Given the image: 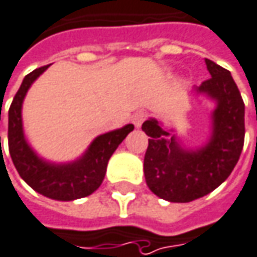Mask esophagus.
<instances>
[{
	"label": "esophagus",
	"mask_w": 257,
	"mask_h": 257,
	"mask_svg": "<svg viewBox=\"0 0 257 257\" xmlns=\"http://www.w3.org/2000/svg\"><path fill=\"white\" fill-rule=\"evenodd\" d=\"M147 117V113L146 111H139V113H136L134 116H133V123L136 127H141L143 124V121L146 120Z\"/></svg>",
	"instance_id": "esophagus-1"
}]
</instances>
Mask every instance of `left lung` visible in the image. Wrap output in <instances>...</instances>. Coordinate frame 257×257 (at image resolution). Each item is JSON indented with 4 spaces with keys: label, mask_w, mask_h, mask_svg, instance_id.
<instances>
[{
    "label": "left lung",
    "mask_w": 257,
    "mask_h": 257,
    "mask_svg": "<svg viewBox=\"0 0 257 257\" xmlns=\"http://www.w3.org/2000/svg\"><path fill=\"white\" fill-rule=\"evenodd\" d=\"M211 78L194 86L215 103L210 114V134L203 146L187 148L157 118L143 123L150 137L144 157L147 186L171 203H189L217 189L231 175L245 140V105L231 72L206 58Z\"/></svg>",
    "instance_id": "left-lung-1"
}]
</instances>
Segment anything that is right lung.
<instances>
[{
	"instance_id": "right-lung-1",
	"label": "right lung",
	"mask_w": 257,
	"mask_h": 257,
	"mask_svg": "<svg viewBox=\"0 0 257 257\" xmlns=\"http://www.w3.org/2000/svg\"><path fill=\"white\" fill-rule=\"evenodd\" d=\"M47 68L49 65H44L28 74L18 89L8 111V146L19 176L33 190L49 199L71 201L89 196L102 185L109 159L134 125L100 134L81 157L70 162H53L40 157L25 136L22 106L32 84Z\"/></svg>"
}]
</instances>
